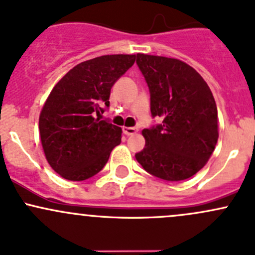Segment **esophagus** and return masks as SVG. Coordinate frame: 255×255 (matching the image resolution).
Returning a JSON list of instances; mask_svg holds the SVG:
<instances>
[{
    "mask_svg": "<svg viewBox=\"0 0 255 255\" xmlns=\"http://www.w3.org/2000/svg\"><path fill=\"white\" fill-rule=\"evenodd\" d=\"M123 131H124V133L127 136H130V135H133V133H136V128H128V127H124L123 128Z\"/></svg>",
    "mask_w": 255,
    "mask_h": 255,
    "instance_id": "1",
    "label": "esophagus"
}]
</instances>
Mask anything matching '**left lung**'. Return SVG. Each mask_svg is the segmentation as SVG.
<instances>
[{
    "instance_id": "8db88e82",
    "label": "left lung",
    "mask_w": 255,
    "mask_h": 255,
    "mask_svg": "<svg viewBox=\"0 0 255 255\" xmlns=\"http://www.w3.org/2000/svg\"><path fill=\"white\" fill-rule=\"evenodd\" d=\"M151 97L152 117L162 124L143 128L145 148L135 154L146 172L169 182L199 172L219 138L217 107L204 78L178 59L136 55Z\"/></svg>"
}]
</instances>
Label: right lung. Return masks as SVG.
<instances>
[{
	"label": "right lung",
	"mask_w": 255,
	"mask_h": 255,
	"mask_svg": "<svg viewBox=\"0 0 255 255\" xmlns=\"http://www.w3.org/2000/svg\"><path fill=\"white\" fill-rule=\"evenodd\" d=\"M136 55H104L70 70L50 92L39 117L41 145L50 167L67 180L101 172L122 142V128L101 120L113 85Z\"/></svg>",
	"instance_id": "1"
}]
</instances>
